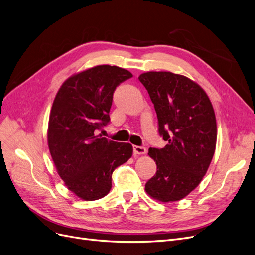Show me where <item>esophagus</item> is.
Masks as SVG:
<instances>
[{"mask_svg": "<svg viewBox=\"0 0 255 255\" xmlns=\"http://www.w3.org/2000/svg\"><path fill=\"white\" fill-rule=\"evenodd\" d=\"M146 148L143 146H133V153L134 154H145L146 153Z\"/></svg>", "mask_w": 255, "mask_h": 255, "instance_id": "1", "label": "esophagus"}]
</instances>
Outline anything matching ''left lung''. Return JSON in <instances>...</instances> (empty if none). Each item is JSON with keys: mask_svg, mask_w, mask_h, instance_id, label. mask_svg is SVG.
Segmentation results:
<instances>
[{"mask_svg": "<svg viewBox=\"0 0 255 255\" xmlns=\"http://www.w3.org/2000/svg\"><path fill=\"white\" fill-rule=\"evenodd\" d=\"M157 116L158 134L167 145L149 148L156 173L146 192L161 202H175L202 181L214 154L216 122L206 92L184 75L167 71L140 74Z\"/></svg>", "mask_w": 255, "mask_h": 255, "instance_id": "left-lung-1", "label": "left lung"}]
</instances>
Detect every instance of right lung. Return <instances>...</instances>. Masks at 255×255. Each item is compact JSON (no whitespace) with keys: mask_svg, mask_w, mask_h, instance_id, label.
Listing matches in <instances>:
<instances>
[{"mask_svg":"<svg viewBox=\"0 0 255 255\" xmlns=\"http://www.w3.org/2000/svg\"><path fill=\"white\" fill-rule=\"evenodd\" d=\"M132 78L118 66L101 65L66 80L56 93L48 124V146L68 189L86 201L111 189L112 172L132 155L129 143L98 135L110 122L115 90Z\"/></svg>","mask_w":255,"mask_h":255,"instance_id":"1","label":"right lung"}]
</instances>
